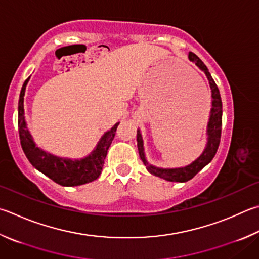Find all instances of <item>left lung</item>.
Returning <instances> with one entry per match:
<instances>
[{
	"mask_svg": "<svg viewBox=\"0 0 259 259\" xmlns=\"http://www.w3.org/2000/svg\"><path fill=\"white\" fill-rule=\"evenodd\" d=\"M188 58L192 63H195L201 71H204L206 77L208 79L210 92H211V109L209 113V119L207 123V129H206V135H207V143L204 152L200 154L199 157H197L194 162L190 163L189 165L182 167H172V168H164L158 167L149 164L145 155L144 148V140L140 130H137V146L139 150V156L144 162L146 168L153 176H156L164 179L166 181L171 182H186L190 179L194 178L197 173L210 163L211 159L214 158L216 152H218L220 140H221V131H222V101H221V95L218 86L211 78L208 69L204 64L198 56L189 52Z\"/></svg>",
	"mask_w": 259,
	"mask_h": 259,
	"instance_id": "1",
	"label": "left lung"
}]
</instances>
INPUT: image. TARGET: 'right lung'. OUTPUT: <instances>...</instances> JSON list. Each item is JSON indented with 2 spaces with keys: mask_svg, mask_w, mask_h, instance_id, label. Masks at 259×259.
<instances>
[{
  "mask_svg": "<svg viewBox=\"0 0 259 259\" xmlns=\"http://www.w3.org/2000/svg\"><path fill=\"white\" fill-rule=\"evenodd\" d=\"M30 77L23 82L20 97L18 104V126L20 136L21 147L25 152L28 161L39 172L52 179L54 182L64 187L81 186L84 183L92 182L101 176L105 157L107 155L112 140L114 139L115 131L120 122L114 124L113 128L106 131L102 136L100 142L93 152L86 157L72 159L67 157H59L53 154L45 152L38 146H36L34 138L27 128L25 119V109H23V96H25L26 86Z\"/></svg>",
  "mask_w": 259,
  "mask_h": 259,
  "instance_id": "add662e5",
  "label": "right lung"
}]
</instances>
